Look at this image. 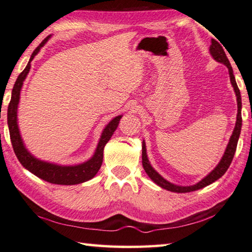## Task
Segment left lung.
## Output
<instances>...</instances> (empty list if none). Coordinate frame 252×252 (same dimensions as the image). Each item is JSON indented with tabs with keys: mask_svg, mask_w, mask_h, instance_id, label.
Instances as JSON below:
<instances>
[{
	"mask_svg": "<svg viewBox=\"0 0 252 252\" xmlns=\"http://www.w3.org/2000/svg\"><path fill=\"white\" fill-rule=\"evenodd\" d=\"M210 51H211V55L213 56V58H214L216 61H218V63H224L226 67L228 68L230 82H231L232 88H234V90H235V93H236V96H237V104H238V113H237L236 126H235L234 131H232V135L230 137L228 145H227L226 151H225L224 156H222L220 162L218 163L217 167L214 170H213L206 178H204L202 181H200L196 184L191 185V187H180V185H174L172 183L168 182L167 180H164L162 177H161V175L150 165L149 160H148V158H147L145 141H142V167H144L146 173L148 174V177L151 180H153V181L156 184H158L159 187L168 189V191H171V192L188 193V192L196 191V189L205 188V187H207V185H210L213 182H215L216 180L221 178L222 175L225 174L227 169L229 168L232 159H234L236 148H237V144H238V139H239L240 130H241V123H243V118H241V95H240V91L238 89V85H237V83H236L235 75H234V72H232V68L230 65L229 60H228V58H227L225 51H224V49H222V47L220 45V42L216 41L215 39H212V45L210 47Z\"/></svg>",
	"mask_w": 252,
	"mask_h": 252,
	"instance_id": "8db88e82",
	"label": "left lung"
}]
</instances>
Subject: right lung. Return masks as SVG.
<instances>
[{
  "instance_id": "1",
  "label": "right lung",
  "mask_w": 252,
  "mask_h": 252,
  "mask_svg": "<svg viewBox=\"0 0 252 252\" xmlns=\"http://www.w3.org/2000/svg\"><path fill=\"white\" fill-rule=\"evenodd\" d=\"M49 37L50 36L46 37L45 39L40 42V45L34 50V52H32L26 68L22 71L20 75H18L16 82L13 87L12 97L7 108V124L9 129V137H11L14 153H15L18 161L22 163L24 168H26L28 171H31L32 173H34L36 177L52 184H79L92 179L94 175L97 173L99 168H101L103 162L104 147L107 144V141L111 139L114 131L116 130L122 116H116L108 123L105 129L102 132L101 139L98 141L95 154H94L91 159L84 163L78 165H65V167H63V165H57L49 162H44V161H40L34 158V157L28 153L25 146L23 144L20 130H18L17 106L18 102H20V93L23 82L28 72H30L31 61L34 59V57L38 54V51L40 50L41 47L46 44V41L49 39Z\"/></svg>"
}]
</instances>
